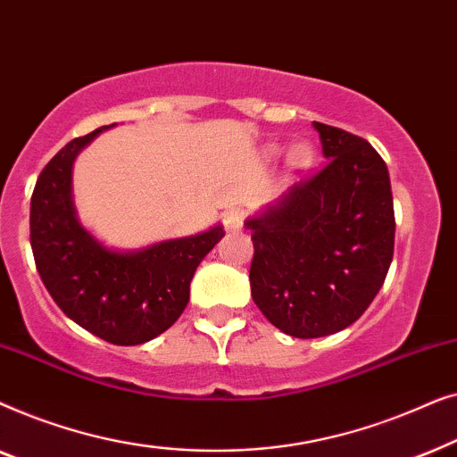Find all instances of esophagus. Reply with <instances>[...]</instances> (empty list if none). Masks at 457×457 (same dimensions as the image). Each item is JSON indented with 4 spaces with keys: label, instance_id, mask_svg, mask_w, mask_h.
I'll return each instance as SVG.
<instances>
[{
    "label": "esophagus",
    "instance_id": "esophagus-1",
    "mask_svg": "<svg viewBox=\"0 0 457 457\" xmlns=\"http://www.w3.org/2000/svg\"><path fill=\"white\" fill-rule=\"evenodd\" d=\"M222 222H224V228H227L228 233H235V230H239L243 227V212L241 210H227L222 216Z\"/></svg>",
    "mask_w": 457,
    "mask_h": 457
}]
</instances>
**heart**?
<instances>
[{"label": "heart", "mask_w": 457, "mask_h": 457, "mask_svg": "<svg viewBox=\"0 0 457 457\" xmlns=\"http://www.w3.org/2000/svg\"><path fill=\"white\" fill-rule=\"evenodd\" d=\"M268 154L270 155L278 154V147L272 145L270 149H268ZM314 155L316 154H314V147H312V143L297 141V143H293V145L289 147V152H287V166H289L293 172H303L312 166Z\"/></svg>", "instance_id": "b5f03b06"}]
</instances>
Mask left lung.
I'll return each mask as SVG.
<instances>
[{"label": "left lung", "instance_id": "1", "mask_svg": "<svg viewBox=\"0 0 457 457\" xmlns=\"http://www.w3.org/2000/svg\"><path fill=\"white\" fill-rule=\"evenodd\" d=\"M327 166L268 204L252 230V297L297 339L347 328L385 283L395 243L391 180L370 143L314 122Z\"/></svg>", "mask_w": 457, "mask_h": 457}]
</instances>
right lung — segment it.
<instances>
[{"label":"right lung","instance_id":"right-lung-1","mask_svg":"<svg viewBox=\"0 0 457 457\" xmlns=\"http://www.w3.org/2000/svg\"><path fill=\"white\" fill-rule=\"evenodd\" d=\"M112 127L72 139L43 168L30 197V247L43 285L71 320L114 345H141L183 314L193 274L224 228L216 224L141 249H112L96 239L74 208L72 166Z\"/></svg>","mask_w":457,"mask_h":457}]
</instances>
